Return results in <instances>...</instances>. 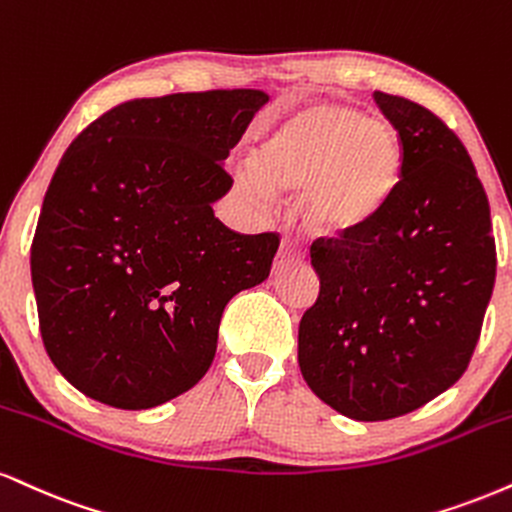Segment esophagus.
Returning a JSON list of instances; mask_svg holds the SVG:
<instances>
[{
    "label": "esophagus",
    "mask_w": 512,
    "mask_h": 512,
    "mask_svg": "<svg viewBox=\"0 0 512 512\" xmlns=\"http://www.w3.org/2000/svg\"><path fill=\"white\" fill-rule=\"evenodd\" d=\"M303 260H305V252L300 250L298 245L283 243L279 250V257H276V267H281V264H288V262H303Z\"/></svg>",
    "instance_id": "34e87169"
}]
</instances>
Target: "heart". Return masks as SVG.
Listing matches in <instances>:
<instances>
[{
    "instance_id": "heart-1",
    "label": "heart",
    "mask_w": 512,
    "mask_h": 512,
    "mask_svg": "<svg viewBox=\"0 0 512 512\" xmlns=\"http://www.w3.org/2000/svg\"><path fill=\"white\" fill-rule=\"evenodd\" d=\"M400 166V143L386 123L343 104H307L262 135L240 183L255 197L305 190V224L319 236L353 238L389 209Z\"/></svg>"
}]
</instances>
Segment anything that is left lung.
Here are the masks:
<instances>
[{"instance_id": "left-lung-1", "label": "left lung", "mask_w": 512, "mask_h": 512, "mask_svg": "<svg viewBox=\"0 0 512 512\" xmlns=\"http://www.w3.org/2000/svg\"><path fill=\"white\" fill-rule=\"evenodd\" d=\"M398 131L389 209L353 238L312 245L319 298L298 329V362L317 398L357 422L422 408L463 377L496 279L482 181L439 116L374 92Z\"/></svg>"}]
</instances>
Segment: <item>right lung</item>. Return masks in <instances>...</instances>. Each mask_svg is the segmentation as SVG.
<instances>
[{"mask_svg": "<svg viewBox=\"0 0 512 512\" xmlns=\"http://www.w3.org/2000/svg\"><path fill=\"white\" fill-rule=\"evenodd\" d=\"M269 95L176 92L123 102L69 145L30 245L49 360L85 396L147 410L205 377L221 312L269 276L276 233L214 217L224 159Z\"/></svg>", "mask_w": 512, "mask_h": 512, "instance_id": "obj_1", "label": "right lung"}]
</instances>
